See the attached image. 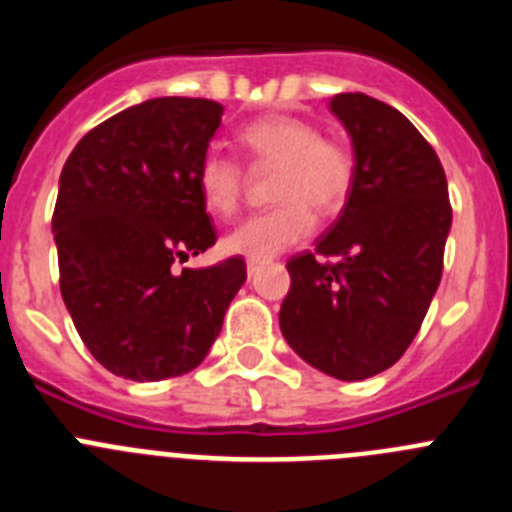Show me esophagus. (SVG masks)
<instances>
[{"instance_id": "obj_1", "label": "esophagus", "mask_w": 512, "mask_h": 512, "mask_svg": "<svg viewBox=\"0 0 512 512\" xmlns=\"http://www.w3.org/2000/svg\"><path fill=\"white\" fill-rule=\"evenodd\" d=\"M246 269H248V277H253V274H256V271L261 269V261L259 259H248L246 261Z\"/></svg>"}]
</instances>
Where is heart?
<instances>
[{
    "label": "heart",
    "instance_id": "1",
    "mask_svg": "<svg viewBox=\"0 0 512 512\" xmlns=\"http://www.w3.org/2000/svg\"><path fill=\"white\" fill-rule=\"evenodd\" d=\"M241 146L253 164L277 166L271 210L248 217L225 238V248L248 259H271L315 230L320 212L346 205L354 187L356 161L346 143L325 138L312 122L271 115L241 130ZM197 187L207 210L233 217L241 207L243 169L235 158L210 151L197 169Z\"/></svg>",
    "mask_w": 512,
    "mask_h": 512
}]
</instances>
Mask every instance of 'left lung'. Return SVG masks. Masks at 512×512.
<instances>
[{
  "label": "left lung",
  "instance_id": "8db88e82",
  "mask_svg": "<svg viewBox=\"0 0 512 512\" xmlns=\"http://www.w3.org/2000/svg\"><path fill=\"white\" fill-rule=\"evenodd\" d=\"M330 112L354 143V187L315 253L287 261L279 328L307 364L359 382L390 369L420 330L441 282L451 202L436 151L402 112L361 92L336 94Z\"/></svg>",
  "mask_w": 512,
  "mask_h": 512
}]
</instances>
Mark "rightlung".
I'll return each mask as SVG.
<instances>
[{
  "mask_svg": "<svg viewBox=\"0 0 512 512\" xmlns=\"http://www.w3.org/2000/svg\"><path fill=\"white\" fill-rule=\"evenodd\" d=\"M220 117L212 99H148L89 130L63 164L53 210L61 297L84 346L117 377L192 372L246 282L241 256L174 269L217 238L197 169Z\"/></svg>",
  "mask_w": 512,
  "mask_h": 512,
  "instance_id": "right-lung-1",
  "label": "right lung"
}]
</instances>
